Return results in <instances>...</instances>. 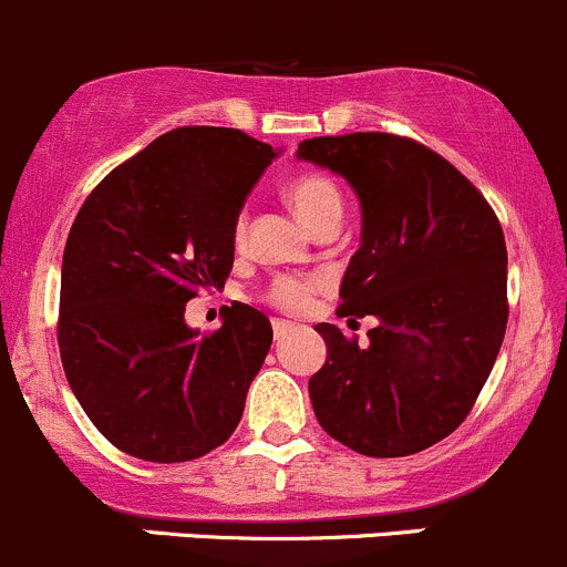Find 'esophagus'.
Here are the masks:
<instances>
[{
  "instance_id": "1",
  "label": "esophagus",
  "mask_w": 567,
  "mask_h": 567,
  "mask_svg": "<svg viewBox=\"0 0 567 567\" xmlns=\"http://www.w3.org/2000/svg\"><path fill=\"white\" fill-rule=\"evenodd\" d=\"M291 330H295V324L286 322V319H276V322H272V336H276V341H284Z\"/></svg>"
}]
</instances>
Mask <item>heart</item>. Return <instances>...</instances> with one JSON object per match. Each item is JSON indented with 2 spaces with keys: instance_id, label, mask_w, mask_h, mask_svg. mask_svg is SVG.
Wrapping results in <instances>:
<instances>
[{
  "instance_id": "1",
  "label": "heart",
  "mask_w": 567,
  "mask_h": 567,
  "mask_svg": "<svg viewBox=\"0 0 567 567\" xmlns=\"http://www.w3.org/2000/svg\"><path fill=\"white\" fill-rule=\"evenodd\" d=\"M286 198L295 207V213L300 215V220L306 226H319L327 215L341 213V194L332 185V179H327L324 174H297L295 179H289L286 185ZM245 229H248V220L245 213L237 218L235 224V243L240 245L245 240ZM313 291H317V281L313 278L302 276H278L270 284V289L265 291V300L272 308L284 313H302L313 300Z\"/></svg>"
}]
</instances>
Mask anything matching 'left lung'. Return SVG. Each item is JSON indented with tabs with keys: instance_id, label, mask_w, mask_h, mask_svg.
<instances>
[{
	"instance_id": "obj_1",
	"label": "left lung",
	"mask_w": 567,
	"mask_h": 567,
	"mask_svg": "<svg viewBox=\"0 0 567 567\" xmlns=\"http://www.w3.org/2000/svg\"><path fill=\"white\" fill-rule=\"evenodd\" d=\"M302 161L349 179L363 237L338 317H377L369 343L317 324L319 425L373 458L425 451L464 423L507 327V248L492 204L440 153L393 133L306 138Z\"/></svg>"
}]
</instances>
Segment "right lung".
<instances>
[{
	"mask_svg": "<svg viewBox=\"0 0 567 567\" xmlns=\"http://www.w3.org/2000/svg\"><path fill=\"white\" fill-rule=\"evenodd\" d=\"M272 157L237 127H174L81 204L56 341L81 410L122 453L177 464L235 434L270 352V319L235 302L198 336L185 302L226 284L243 202Z\"/></svg>",
	"mask_w": 567,
	"mask_h": 567,
	"instance_id": "right-lung-1",
	"label": "right lung"
}]
</instances>
